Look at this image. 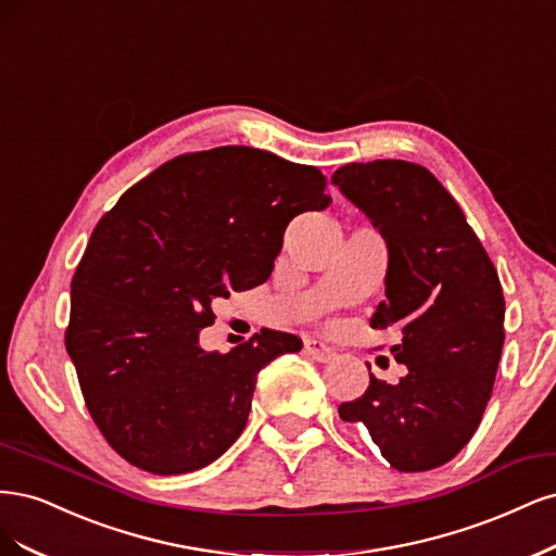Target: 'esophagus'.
Here are the masks:
<instances>
[{
	"label": "esophagus",
	"mask_w": 556,
	"mask_h": 556,
	"mask_svg": "<svg viewBox=\"0 0 556 556\" xmlns=\"http://www.w3.org/2000/svg\"><path fill=\"white\" fill-rule=\"evenodd\" d=\"M304 353H307L312 361H316V363L334 361V351L328 344L318 342V339H307V342H304Z\"/></svg>",
	"instance_id": "obj_1"
}]
</instances>
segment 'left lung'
I'll return each instance as SVG.
<instances>
[{
  "mask_svg": "<svg viewBox=\"0 0 556 556\" xmlns=\"http://www.w3.org/2000/svg\"><path fill=\"white\" fill-rule=\"evenodd\" d=\"M332 182L388 244L371 328L400 330L390 353L408 367L395 386L369 371L365 395L339 406V418L363 422L397 471L437 469L471 441L492 395L506 337L496 267L427 168L376 159L337 168Z\"/></svg>",
  "mask_w": 556,
  "mask_h": 556,
  "instance_id": "1",
  "label": "left lung"
}]
</instances>
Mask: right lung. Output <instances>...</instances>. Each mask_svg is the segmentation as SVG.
<instances>
[{"mask_svg": "<svg viewBox=\"0 0 556 556\" xmlns=\"http://www.w3.org/2000/svg\"><path fill=\"white\" fill-rule=\"evenodd\" d=\"M328 205L318 168L226 146L166 161L103 214L71 279L64 344L117 455L175 476L236 443L258 371L302 342L263 328L207 353L199 332L214 300L267 281L293 217Z\"/></svg>", "mask_w": 556, "mask_h": 556, "instance_id": "add662e5", "label": "right lung"}]
</instances>
